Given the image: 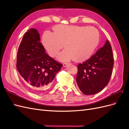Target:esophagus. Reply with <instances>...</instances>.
I'll use <instances>...</instances> for the list:
<instances>
[{
	"label": "esophagus",
	"instance_id": "obj_1",
	"mask_svg": "<svg viewBox=\"0 0 129 129\" xmlns=\"http://www.w3.org/2000/svg\"><path fill=\"white\" fill-rule=\"evenodd\" d=\"M69 64V63H67V62H65V63H63V67H67V65Z\"/></svg>",
	"mask_w": 129,
	"mask_h": 129
}]
</instances>
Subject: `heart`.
Returning a JSON list of instances; mask_svg holds the SVG:
<instances>
[{
	"label": "heart",
	"mask_w": 129,
	"mask_h": 129,
	"mask_svg": "<svg viewBox=\"0 0 129 129\" xmlns=\"http://www.w3.org/2000/svg\"><path fill=\"white\" fill-rule=\"evenodd\" d=\"M100 32L92 26L57 25L54 32L46 30L42 38V44L52 57L58 56L62 61L73 59L76 62L86 60L90 57L98 46Z\"/></svg>",
	"instance_id": "heart-1"
}]
</instances>
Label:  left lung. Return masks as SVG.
<instances>
[{"mask_svg":"<svg viewBox=\"0 0 129 129\" xmlns=\"http://www.w3.org/2000/svg\"><path fill=\"white\" fill-rule=\"evenodd\" d=\"M111 46L108 40L89 59L77 65L76 82L84 94L101 91L108 84L114 66Z\"/></svg>","mask_w":129,"mask_h":129,"instance_id":"left-lung-1","label":"left lung"}]
</instances>
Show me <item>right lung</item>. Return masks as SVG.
<instances>
[{"instance_id":"1","label":"right lung","mask_w":129,"mask_h":129,"mask_svg":"<svg viewBox=\"0 0 129 129\" xmlns=\"http://www.w3.org/2000/svg\"><path fill=\"white\" fill-rule=\"evenodd\" d=\"M37 29L31 28L23 36L17 53V68L33 92L39 94L52 84L63 66L46 53Z\"/></svg>"}]
</instances>
